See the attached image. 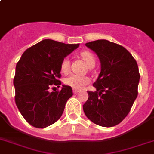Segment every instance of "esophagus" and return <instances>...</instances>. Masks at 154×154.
<instances>
[{
  "label": "esophagus",
  "mask_w": 154,
  "mask_h": 154,
  "mask_svg": "<svg viewBox=\"0 0 154 154\" xmlns=\"http://www.w3.org/2000/svg\"><path fill=\"white\" fill-rule=\"evenodd\" d=\"M72 92H73V94H77V93L79 92V90H75V89H73V90H72Z\"/></svg>",
  "instance_id": "1"
}]
</instances>
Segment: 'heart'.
<instances>
[{"instance_id":"b5f03b06","label":"heart","mask_w":154,"mask_h":154,"mask_svg":"<svg viewBox=\"0 0 154 154\" xmlns=\"http://www.w3.org/2000/svg\"><path fill=\"white\" fill-rule=\"evenodd\" d=\"M82 57L83 60L85 62V64L88 66H90L91 64H95V59L94 56H93L92 53L89 51H83L82 52ZM60 69L63 72H68L69 70V60L68 58H64L61 62L60 64ZM90 82V79L86 77H82L76 74L69 75L64 79L65 85H69L70 87L73 88L75 90H79L82 89L83 86L87 85Z\"/></svg>"}]
</instances>
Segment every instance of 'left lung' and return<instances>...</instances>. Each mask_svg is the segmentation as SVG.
<instances>
[{
  "instance_id": "left-lung-1",
  "label": "left lung",
  "mask_w": 154,
  "mask_h": 154,
  "mask_svg": "<svg viewBox=\"0 0 154 154\" xmlns=\"http://www.w3.org/2000/svg\"><path fill=\"white\" fill-rule=\"evenodd\" d=\"M85 46L98 56L101 72L93 84L95 92L88 91L83 111L95 124L116 126L128 116L138 94V65L131 53L119 44L98 39Z\"/></svg>"
}]
</instances>
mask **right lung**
I'll list each match as a JSON object with an SVG mask.
<instances>
[{
    "instance_id": "1",
    "label": "right lung",
    "mask_w": 154,
    "mask_h": 154,
    "mask_svg": "<svg viewBox=\"0 0 154 154\" xmlns=\"http://www.w3.org/2000/svg\"><path fill=\"white\" fill-rule=\"evenodd\" d=\"M79 47L52 39H43L26 50L17 62L14 78L15 103L20 113L35 128H44L58 120L72 88L49 92L51 85L60 87V64L68 55Z\"/></svg>"
}]
</instances>
